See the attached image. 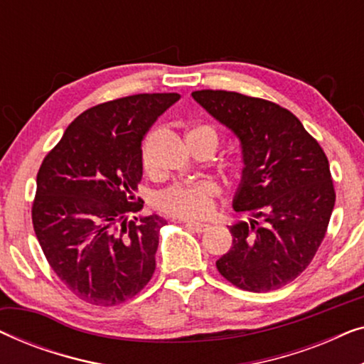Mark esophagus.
<instances>
[{"label":"esophagus","instance_id":"34e87169","mask_svg":"<svg viewBox=\"0 0 364 364\" xmlns=\"http://www.w3.org/2000/svg\"><path fill=\"white\" fill-rule=\"evenodd\" d=\"M186 225L191 228V230L197 232V233H203V232H207L208 228H210L208 223H202V222H196V220H186Z\"/></svg>","mask_w":364,"mask_h":364}]
</instances>
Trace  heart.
<instances>
[{
	"label": "heart",
	"mask_w": 364,
	"mask_h": 364,
	"mask_svg": "<svg viewBox=\"0 0 364 364\" xmlns=\"http://www.w3.org/2000/svg\"><path fill=\"white\" fill-rule=\"evenodd\" d=\"M191 132L208 134L217 147L218 134L212 126H205V124L203 126H196L187 134ZM217 196V183L208 181V178H203V181L188 183H173V186L157 192L156 197H154V203H156L159 210L168 213V215L181 218H200L213 210Z\"/></svg>",
	"instance_id": "heart-1"
}]
</instances>
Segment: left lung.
Listing matches in <instances>:
<instances>
[{
	"instance_id": "1",
	"label": "left lung",
	"mask_w": 364,
	"mask_h": 364,
	"mask_svg": "<svg viewBox=\"0 0 364 364\" xmlns=\"http://www.w3.org/2000/svg\"><path fill=\"white\" fill-rule=\"evenodd\" d=\"M192 97L242 147L233 210L248 220L230 225L232 247L217 260L218 272L242 290H278L310 265L325 238L336 198L325 152L275 102L212 89Z\"/></svg>"
}]
</instances>
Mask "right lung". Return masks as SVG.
Segmentation results:
<instances>
[{
  "instance_id": "obj_1",
  "label": "right lung",
  "mask_w": 364,
  "mask_h": 364,
  "mask_svg": "<svg viewBox=\"0 0 364 364\" xmlns=\"http://www.w3.org/2000/svg\"><path fill=\"white\" fill-rule=\"evenodd\" d=\"M177 92L136 94L84 111L44 157L33 227L44 257L81 300L114 306L136 296L156 270L162 217H134L144 202L142 139Z\"/></svg>"
}]
</instances>
